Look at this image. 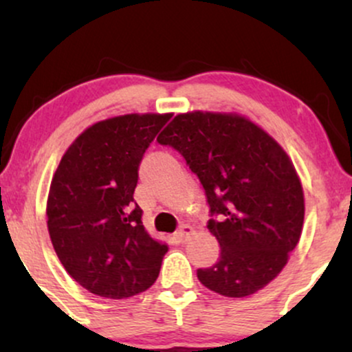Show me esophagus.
Returning <instances> with one entry per match:
<instances>
[{"instance_id": "esophagus-1", "label": "esophagus", "mask_w": 352, "mask_h": 352, "mask_svg": "<svg viewBox=\"0 0 352 352\" xmlns=\"http://www.w3.org/2000/svg\"><path fill=\"white\" fill-rule=\"evenodd\" d=\"M190 235H193V228L190 227V225H182V227L175 232V238L179 241H182V243H184V241H187Z\"/></svg>"}]
</instances>
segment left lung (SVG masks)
I'll return each instance as SVG.
<instances>
[{
    "mask_svg": "<svg viewBox=\"0 0 352 352\" xmlns=\"http://www.w3.org/2000/svg\"><path fill=\"white\" fill-rule=\"evenodd\" d=\"M199 177L210 207L207 228L220 243L200 283L228 298L265 288L288 263L305 220V195L280 144L236 114L187 112L157 137Z\"/></svg>",
    "mask_w": 352,
    "mask_h": 352,
    "instance_id": "obj_1",
    "label": "left lung"
}]
</instances>
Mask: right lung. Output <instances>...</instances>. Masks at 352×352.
<instances>
[{
	"mask_svg": "<svg viewBox=\"0 0 352 352\" xmlns=\"http://www.w3.org/2000/svg\"><path fill=\"white\" fill-rule=\"evenodd\" d=\"M170 117L127 114L91 125L52 177V246L71 278L98 296H134L159 276L168 248L145 232L134 190L144 153Z\"/></svg>",
	"mask_w": 352,
	"mask_h": 352,
	"instance_id": "1",
	"label": "right lung"
}]
</instances>
